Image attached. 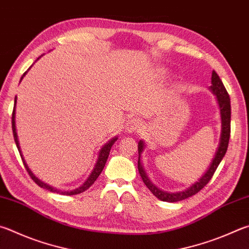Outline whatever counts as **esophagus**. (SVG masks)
Here are the masks:
<instances>
[{
  "mask_svg": "<svg viewBox=\"0 0 249 249\" xmlns=\"http://www.w3.org/2000/svg\"><path fill=\"white\" fill-rule=\"evenodd\" d=\"M126 126H127V130L130 133L135 132V130H137L140 128V126H142V122H140L138 119H132L129 120L127 122V124H126Z\"/></svg>",
  "mask_w": 249,
  "mask_h": 249,
  "instance_id": "1",
  "label": "esophagus"
}]
</instances>
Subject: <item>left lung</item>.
I'll return each mask as SVG.
<instances>
[{
  "label": "left lung",
  "instance_id": "1",
  "mask_svg": "<svg viewBox=\"0 0 249 249\" xmlns=\"http://www.w3.org/2000/svg\"><path fill=\"white\" fill-rule=\"evenodd\" d=\"M211 90L215 93L216 99H218L219 106H220V112H221V119H222V134H221V140H220V144L218 148V151L215 153L214 159L212 160L210 168L208 169L206 172V174L202 176V178L198 180L197 183H195L193 186L189 187L188 189L180 193H175V194H170V193H165L160 191L159 188H157L155 185H153L150 179L147 178L146 173L142 169V165L140 163V153L143 150V142L140 140L138 143V153H139V158H138V171L139 174L142 176V182L144 185L149 188L153 195H155L158 199H160L162 201H168V202H176V201H180L186 199L188 197H192L197 194L198 192H200L201 189L206 186V185L209 183V180L212 178L213 176L215 170L218 169V166L220 164L221 160L223 159V157L225 153H227L228 147H229V140H230V135H231V101H230V96L225 89L224 85L222 83V80L220 79L219 75L215 73L213 71H212V76H211Z\"/></svg>",
  "mask_w": 249,
  "mask_h": 249
}]
</instances>
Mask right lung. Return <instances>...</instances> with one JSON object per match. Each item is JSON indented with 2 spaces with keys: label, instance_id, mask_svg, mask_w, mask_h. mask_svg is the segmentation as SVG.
<instances>
[{
  "label": "right lung",
  "instance_id": "right-lung-1",
  "mask_svg": "<svg viewBox=\"0 0 249 249\" xmlns=\"http://www.w3.org/2000/svg\"><path fill=\"white\" fill-rule=\"evenodd\" d=\"M25 74H26V73H25ZM25 74L21 76V79H22V77H24V76H25ZM15 106H16V100H15L14 109H13V114H12V129H13V135H14L15 143H16V146H17L18 151H19V153H20L21 160H22V162H24L25 168H26L27 172H28V174L30 175V178H33L34 182H35L36 184H37V185H39L40 187L46 188V189H48V191H50V192H54V193H57V194H62V195H66V196L77 195V194H80V193H83V192H85V191H87V189H88L90 186H91V185H92L94 182H96V179L98 178V176L101 174V172H102L103 168H105V165H106V163H107V157H109V155H110L111 147L113 146V143L115 142V140H116L117 138H113V139H111L109 142H107V144H105V146L102 147V149L100 150V152H99V159H98V161H97L96 166H94L93 171L91 172V174H90V176H89V178H87V180H86V182H85L83 185H81L80 187L76 188V189H74V191H71V192H61V191H57V189H54L53 187L49 186V185L42 183L41 180H39L37 178H36V176L33 174V172H31V171L29 170L28 165L26 164V162H25V160H24V158H22L21 151H20V147H19V142H18V138H17L16 126H15Z\"/></svg>",
  "mask_w": 249,
  "mask_h": 249
}]
</instances>
